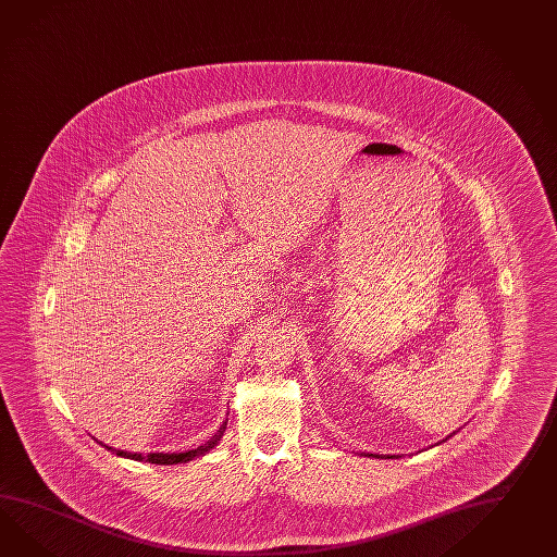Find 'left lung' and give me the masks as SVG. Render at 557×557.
I'll return each instance as SVG.
<instances>
[{
    "label": "left lung",
    "mask_w": 557,
    "mask_h": 557,
    "mask_svg": "<svg viewBox=\"0 0 557 557\" xmlns=\"http://www.w3.org/2000/svg\"><path fill=\"white\" fill-rule=\"evenodd\" d=\"M453 434H455V433H453ZM453 434H448V436H453ZM448 436H447V438H448ZM447 438H445V441H447Z\"/></svg>",
    "instance_id": "left-lung-1"
}]
</instances>
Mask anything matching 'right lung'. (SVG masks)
Listing matches in <instances>:
<instances>
[{
  "instance_id": "obj_1",
  "label": "right lung",
  "mask_w": 557,
  "mask_h": 557,
  "mask_svg": "<svg viewBox=\"0 0 557 557\" xmlns=\"http://www.w3.org/2000/svg\"><path fill=\"white\" fill-rule=\"evenodd\" d=\"M225 429H227V419L223 421V424L219 426L218 433L213 434L205 445L197 448H189V450H183V453H149L147 457L145 455H140V453H128V450H116V448L109 447V445H104V443H100L102 447L109 448L112 453H116L119 457H124V459H133V461H147L152 462V465H178V462H189L193 459H197V457H203L205 453H209V450H213V448L218 447L219 441L223 438V433H225Z\"/></svg>"
}]
</instances>
